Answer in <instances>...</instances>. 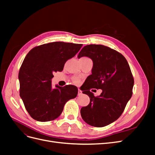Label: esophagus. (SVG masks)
Instances as JSON below:
<instances>
[{
	"instance_id": "1",
	"label": "esophagus",
	"mask_w": 155,
	"mask_h": 155,
	"mask_svg": "<svg viewBox=\"0 0 155 155\" xmlns=\"http://www.w3.org/2000/svg\"><path fill=\"white\" fill-rule=\"evenodd\" d=\"M82 94V91L80 89H78V96H81Z\"/></svg>"
}]
</instances>
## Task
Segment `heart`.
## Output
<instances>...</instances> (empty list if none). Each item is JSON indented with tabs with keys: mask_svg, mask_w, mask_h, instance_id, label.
<instances>
[{
	"mask_svg": "<svg viewBox=\"0 0 155 155\" xmlns=\"http://www.w3.org/2000/svg\"><path fill=\"white\" fill-rule=\"evenodd\" d=\"M74 81H75V82H76V83H78L79 82V79H75V80H74Z\"/></svg>",
	"mask_w": 155,
	"mask_h": 155,
	"instance_id": "1",
	"label": "heart"
}]
</instances>
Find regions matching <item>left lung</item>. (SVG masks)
Returning <instances> with one entry per match:
<instances>
[{"label": "left lung", "mask_w": 155, "mask_h": 155, "mask_svg": "<svg viewBox=\"0 0 155 155\" xmlns=\"http://www.w3.org/2000/svg\"><path fill=\"white\" fill-rule=\"evenodd\" d=\"M92 60V74L81 91L90 97V103L81 109L83 120L90 125L101 127L114 122L122 114L133 94L134 79L127 61L118 51L101 45H86L78 58ZM101 89L95 97L90 90Z\"/></svg>", "instance_id": "8db88e82"}]
</instances>
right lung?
I'll return each mask as SVG.
<instances>
[{
	"label": "right lung",
	"instance_id": "obj_1",
	"mask_svg": "<svg viewBox=\"0 0 155 155\" xmlns=\"http://www.w3.org/2000/svg\"><path fill=\"white\" fill-rule=\"evenodd\" d=\"M81 44L53 42L31 49L18 73L20 96L32 118L54 120L61 114L65 104L78 95L74 85L51 87L53 74L61 72L67 61L74 57Z\"/></svg>",
	"mask_w": 155,
	"mask_h": 155
}]
</instances>
